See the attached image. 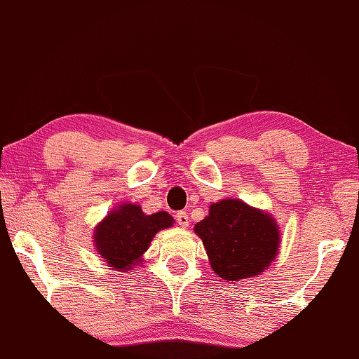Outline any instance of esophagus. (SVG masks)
<instances>
[{"instance_id": "34e87169", "label": "esophagus", "mask_w": 359, "mask_h": 359, "mask_svg": "<svg viewBox=\"0 0 359 359\" xmlns=\"http://www.w3.org/2000/svg\"><path fill=\"white\" fill-rule=\"evenodd\" d=\"M175 219H177L179 226H182V228H189V215L185 213V211H179L177 215H175Z\"/></svg>"}]
</instances>
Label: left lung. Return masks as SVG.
I'll list each match as a JSON object with an SVG mask.
<instances>
[{"mask_svg":"<svg viewBox=\"0 0 359 359\" xmlns=\"http://www.w3.org/2000/svg\"><path fill=\"white\" fill-rule=\"evenodd\" d=\"M211 269L234 283L260 275L280 250V229L271 215L237 198L210 205V213L195 224Z\"/></svg>","mask_w":359,"mask_h":359,"instance_id":"obj_1","label":"left lung"}]
</instances>
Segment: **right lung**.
<instances>
[{
  "instance_id": "add662e5",
  "label": "right lung",
  "mask_w": 359,
  "mask_h": 359,
  "mask_svg": "<svg viewBox=\"0 0 359 359\" xmlns=\"http://www.w3.org/2000/svg\"><path fill=\"white\" fill-rule=\"evenodd\" d=\"M172 224L168 211L144 215L141 206L122 203L95 226L94 245L109 266L127 271L140 264L153 237Z\"/></svg>"
}]
</instances>
